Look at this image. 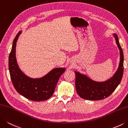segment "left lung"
<instances>
[{
  "instance_id": "left-lung-1",
  "label": "left lung",
  "mask_w": 128,
  "mask_h": 128,
  "mask_svg": "<svg viewBox=\"0 0 128 128\" xmlns=\"http://www.w3.org/2000/svg\"><path fill=\"white\" fill-rule=\"evenodd\" d=\"M118 47L120 50V61L116 73L112 78L105 82H96L85 74L76 72L75 86L76 91L81 98L89 100H102L108 98L119 85L123 74L124 55L122 48L119 44L118 36L114 34Z\"/></svg>"
}]
</instances>
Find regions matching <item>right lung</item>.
<instances>
[{
  "label": "right lung",
  "instance_id": "1",
  "mask_svg": "<svg viewBox=\"0 0 128 128\" xmlns=\"http://www.w3.org/2000/svg\"><path fill=\"white\" fill-rule=\"evenodd\" d=\"M21 33L14 39L9 56V70L13 85L16 91L29 100L40 102L50 98L54 93L58 81L65 71L64 68L53 69L42 78H32L23 74L18 66L16 57V43Z\"/></svg>",
  "mask_w": 128,
  "mask_h": 128
}]
</instances>
